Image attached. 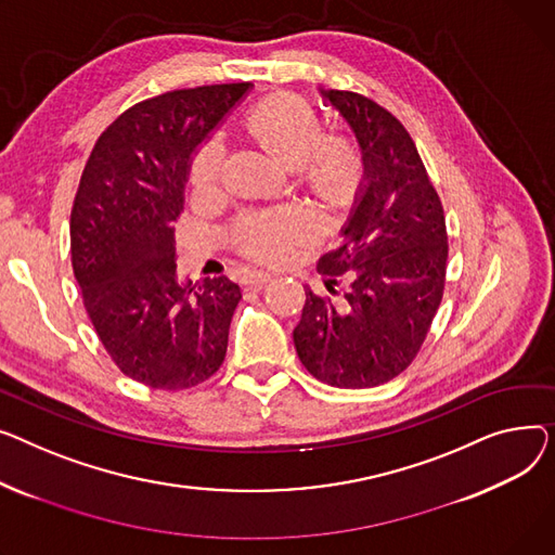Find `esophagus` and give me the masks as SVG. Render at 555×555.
I'll return each instance as SVG.
<instances>
[{
  "label": "esophagus",
  "mask_w": 555,
  "mask_h": 555,
  "mask_svg": "<svg viewBox=\"0 0 555 555\" xmlns=\"http://www.w3.org/2000/svg\"><path fill=\"white\" fill-rule=\"evenodd\" d=\"M273 280V273H269V271H253L250 275H248V282L253 284V286H262V284H267V282H271Z\"/></svg>",
  "instance_id": "34e87169"
}]
</instances>
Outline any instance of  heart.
<instances>
[{"label": "heart", "instance_id": "b5f03b06", "mask_svg": "<svg viewBox=\"0 0 555 555\" xmlns=\"http://www.w3.org/2000/svg\"><path fill=\"white\" fill-rule=\"evenodd\" d=\"M248 134L269 154L293 168L298 183L327 204L345 202L361 175V150L347 134L322 137L318 112L298 95H271L244 118ZM228 150L219 134L206 139L190 163L194 190L210 192L223 181ZM320 231L315 215L302 206L242 215L233 225L240 248L257 259L284 257Z\"/></svg>", "mask_w": 555, "mask_h": 555}]
</instances>
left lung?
Returning a JSON list of instances; mask_svg holds the SVG:
<instances>
[{
	"label": "left lung",
	"instance_id": "8db88e82",
	"mask_svg": "<svg viewBox=\"0 0 555 555\" xmlns=\"http://www.w3.org/2000/svg\"><path fill=\"white\" fill-rule=\"evenodd\" d=\"M320 93L351 125L363 150L365 183L340 246L318 259L332 298L305 286L293 343L318 380L345 389L376 387L408 370L430 332L446 286V217L397 116L361 93Z\"/></svg>",
	"mask_w": 555,
	"mask_h": 555
}]
</instances>
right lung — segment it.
<instances>
[{"instance_id": "add662e5", "label": "right lung", "mask_w": 555, "mask_h": 555, "mask_svg": "<svg viewBox=\"0 0 555 555\" xmlns=\"http://www.w3.org/2000/svg\"><path fill=\"white\" fill-rule=\"evenodd\" d=\"M250 82L177 89L125 109L98 137L72 208V264L116 367L154 389H185L223 363L242 300L225 275L177 280L172 221L190 154Z\"/></svg>"}]
</instances>
